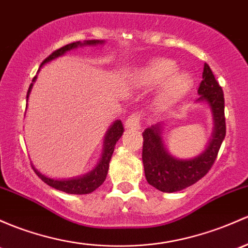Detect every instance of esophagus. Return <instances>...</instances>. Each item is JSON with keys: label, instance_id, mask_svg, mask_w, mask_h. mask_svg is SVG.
Returning a JSON list of instances; mask_svg holds the SVG:
<instances>
[{"label": "esophagus", "instance_id": "1", "mask_svg": "<svg viewBox=\"0 0 248 248\" xmlns=\"http://www.w3.org/2000/svg\"><path fill=\"white\" fill-rule=\"evenodd\" d=\"M124 127L127 129H139L140 128V116L138 114H132L124 122Z\"/></svg>", "mask_w": 248, "mask_h": 248}]
</instances>
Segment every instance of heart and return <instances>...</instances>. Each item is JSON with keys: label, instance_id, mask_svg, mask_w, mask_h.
<instances>
[{"label": "heart", "instance_id": "1", "mask_svg": "<svg viewBox=\"0 0 248 248\" xmlns=\"http://www.w3.org/2000/svg\"><path fill=\"white\" fill-rule=\"evenodd\" d=\"M177 64L171 59L155 58L141 70L140 76L147 85H161L157 98L160 109H168L178 103L189 93L192 79L187 72L176 71Z\"/></svg>", "mask_w": 248, "mask_h": 248}]
</instances>
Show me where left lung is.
Listing matches in <instances>:
<instances>
[{
  "label": "left lung",
  "mask_w": 248,
  "mask_h": 248,
  "mask_svg": "<svg viewBox=\"0 0 248 248\" xmlns=\"http://www.w3.org/2000/svg\"><path fill=\"white\" fill-rule=\"evenodd\" d=\"M199 101H205L213 111L215 128L212 141L199 157L179 160L168 153L160 138L159 126L148 127L142 133V163L148 184L163 192H176L192 186L209 172L226 137L225 97L222 88L214 77L209 65L204 64Z\"/></svg>",
  "instance_id": "1"
}]
</instances>
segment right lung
I'll return each mask as SVG.
<instances>
[{"label": "right lung", "instance_id": "right-lung-1", "mask_svg": "<svg viewBox=\"0 0 248 248\" xmlns=\"http://www.w3.org/2000/svg\"><path fill=\"white\" fill-rule=\"evenodd\" d=\"M103 41L100 40H88L84 41V43H71L67 44V45L62 46V47L56 49L54 52H52L51 54L45 59L43 62H41L40 66H43L45 62H48L49 61L54 58H58V57L62 56L65 52L71 51L72 48H76L78 46H83V45H96V44H102ZM34 77L33 78L32 82L35 80ZM33 83H31L30 88H28L27 91V98L28 95H30L31 89H32ZM122 133H124V126H122V122L120 120H117L113 124V126L109 128V131L107 132L106 135V140H104V148H103V155H102V159L98 163V165L93 169V171H90L89 173L84 174L82 177H77V178H72V179H52L48 178V177L44 176L41 174L40 172H38V170H35L33 168V170L36 174L39 176V178H41V181L45 182L46 184L49 186L54 187L57 190H61V191L66 192V194H74V195H84V194H90L93 192V190L97 189L98 186H102L103 182L106 181L107 173H108V169H109V161H110L111 155H113L114 152V147H115V144L117 142V140L121 138Z\"/></svg>", "mask_w": 248, "mask_h": 248}]
</instances>
